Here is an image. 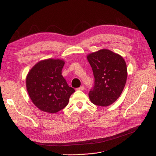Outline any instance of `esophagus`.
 <instances>
[{"label": "esophagus", "mask_w": 156, "mask_h": 156, "mask_svg": "<svg viewBox=\"0 0 156 156\" xmlns=\"http://www.w3.org/2000/svg\"><path fill=\"white\" fill-rule=\"evenodd\" d=\"M84 87L83 85L81 86V87H80L79 88H77L78 90H84Z\"/></svg>", "instance_id": "esophagus-1"}]
</instances>
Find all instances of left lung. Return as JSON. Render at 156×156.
Wrapping results in <instances>:
<instances>
[{
	"label": "left lung",
	"instance_id": "obj_1",
	"mask_svg": "<svg viewBox=\"0 0 156 156\" xmlns=\"http://www.w3.org/2000/svg\"><path fill=\"white\" fill-rule=\"evenodd\" d=\"M87 60L95 78L88 96L93 104L107 107L119 98L126 85L127 70L124 58L107 49L89 53Z\"/></svg>",
	"mask_w": 156,
	"mask_h": 156
}]
</instances>
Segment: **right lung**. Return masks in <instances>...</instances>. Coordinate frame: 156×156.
Returning a JSON list of instances; mask_svg holds the SVG:
<instances>
[{
	"label": "right lung",
	"instance_id": "add662e5",
	"mask_svg": "<svg viewBox=\"0 0 156 156\" xmlns=\"http://www.w3.org/2000/svg\"><path fill=\"white\" fill-rule=\"evenodd\" d=\"M63 59L48 58L39 61L28 73L27 90L34 105L48 113L61 111L68 105L75 90L68 86L62 75Z\"/></svg>",
	"mask_w": 156,
	"mask_h": 156
}]
</instances>
